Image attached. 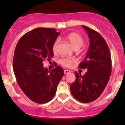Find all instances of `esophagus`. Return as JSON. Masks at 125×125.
<instances>
[{"label":"esophagus","mask_w":125,"mask_h":125,"mask_svg":"<svg viewBox=\"0 0 125 125\" xmlns=\"http://www.w3.org/2000/svg\"><path fill=\"white\" fill-rule=\"evenodd\" d=\"M71 71L70 70H64V74H68L69 73H70Z\"/></svg>","instance_id":"1"}]
</instances>
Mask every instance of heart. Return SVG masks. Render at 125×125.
<instances>
[{
	"label": "heart",
	"instance_id": "b5f03b06",
	"mask_svg": "<svg viewBox=\"0 0 125 125\" xmlns=\"http://www.w3.org/2000/svg\"><path fill=\"white\" fill-rule=\"evenodd\" d=\"M65 39L66 41L74 48L75 50H79L83 46L84 43V40L81 35L77 32H71L65 36ZM59 45V40H55L52 45V51L54 52H56ZM74 62V59L62 58L60 60V63L66 67L71 66L73 63Z\"/></svg>",
	"mask_w": 125,
	"mask_h": 125
}]
</instances>
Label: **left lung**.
Returning <instances> with one entry per match:
<instances>
[{
    "instance_id": "8db88e82",
    "label": "left lung",
    "mask_w": 125,
    "mask_h": 125,
    "mask_svg": "<svg viewBox=\"0 0 125 125\" xmlns=\"http://www.w3.org/2000/svg\"><path fill=\"white\" fill-rule=\"evenodd\" d=\"M90 40L86 57L79 64L81 69H87L85 75L74 72L75 80L70 90L75 99L82 103L96 100L106 86L112 71L111 56L109 47L101 35L88 26L82 25Z\"/></svg>"
}]
</instances>
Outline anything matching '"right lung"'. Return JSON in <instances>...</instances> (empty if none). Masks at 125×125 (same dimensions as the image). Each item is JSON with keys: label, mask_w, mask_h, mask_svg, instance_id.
<instances>
[{"label": "right lung", "mask_w": 125, "mask_h": 125, "mask_svg": "<svg viewBox=\"0 0 125 125\" xmlns=\"http://www.w3.org/2000/svg\"><path fill=\"white\" fill-rule=\"evenodd\" d=\"M60 32L50 28H37L23 35L17 43L13 57V70L24 94L37 103H47L54 97L63 76V70L43 68L44 60L53 57L52 45Z\"/></svg>", "instance_id": "right-lung-1"}]
</instances>
